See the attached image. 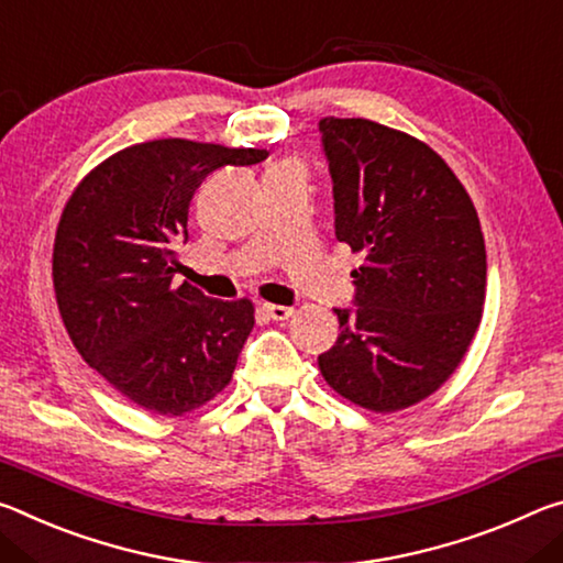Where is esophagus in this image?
I'll use <instances>...</instances> for the list:
<instances>
[{"instance_id":"1","label":"esophagus","mask_w":563,"mask_h":563,"mask_svg":"<svg viewBox=\"0 0 563 563\" xmlns=\"http://www.w3.org/2000/svg\"><path fill=\"white\" fill-rule=\"evenodd\" d=\"M262 309H264V314L274 321H287L294 314L291 307H282V303H264Z\"/></svg>"}]
</instances>
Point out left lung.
<instances>
[{
	"instance_id": "left-lung-1",
	"label": "left lung",
	"mask_w": 563,
	"mask_h": 563,
	"mask_svg": "<svg viewBox=\"0 0 563 563\" xmlns=\"http://www.w3.org/2000/svg\"><path fill=\"white\" fill-rule=\"evenodd\" d=\"M336 239L364 254L354 309H334L336 344L319 356L327 384L356 407L391 413L444 384L482 324L486 249L464 184L399 129L324 117Z\"/></svg>"
}]
</instances>
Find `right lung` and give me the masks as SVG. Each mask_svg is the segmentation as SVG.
Instances as JSON below:
<instances>
[{"label": "right lung", "mask_w": 563, "mask_h": 563, "mask_svg": "<svg viewBox=\"0 0 563 563\" xmlns=\"http://www.w3.org/2000/svg\"><path fill=\"white\" fill-rule=\"evenodd\" d=\"M266 150L154 140L117 152L77 184L54 236L52 279L64 329L114 389L159 417L205 407L232 382L254 329L249 299H211L181 269L189 205L219 167Z\"/></svg>", "instance_id": "obj_1"}]
</instances>
